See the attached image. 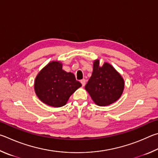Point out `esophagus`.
I'll list each match as a JSON object with an SVG mask.
<instances>
[{
	"mask_svg": "<svg viewBox=\"0 0 158 158\" xmlns=\"http://www.w3.org/2000/svg\"><path fill=\"white\" fill-rule=\"evenodd\" d=\"M81 84L82 85V87H84L85 85V84H86V81H85V79H82V80H81Z\"/></svg>",
	"mask_w": 158,
	"mask_h": 158,
	"instance_id": "1",
	"label": "esophagus"
}]
</instances>
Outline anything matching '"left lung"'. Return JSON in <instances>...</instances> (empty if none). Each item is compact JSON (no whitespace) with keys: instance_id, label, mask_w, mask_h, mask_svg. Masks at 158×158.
Here are the masks:
<instances>
[{"instance_id":"left-lung-1","label":"left lung","mask_w":158,"mask_h":158,"mask_svg":"<svg viewBox=\"0 0 158 158\" xmlns=\"http://www.w3.org/2000/svg\"><path fill=\"white\" fill-rule=\"evenodd\" d=\"M124 85L122 76L110 64L104 62L101 66L97 59L94 61L92 76L85 88L95 104L107 106L121 97Z\"/></svg>"}]
</instances>
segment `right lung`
Returning a JSON list of instances; mask_svg holds the SVG:
<instances>
[{
	"label": "right lung",
	"instance_id": "obj_1",
	"mask_svg": "<svg viewBox=\"0 0 158 158\" xmlns=\"http://www.w3.org/2000/svg\"><path fill=\"white\" fill-rule=\"evenodd\" d=\"M35 92L44 103L54 107L65 106L81 83L73 73L62 69V63L52 61L39 72L35 81Z\"/></svg>",
	"mask_w": 158,
	"mask_h": 158
}]
</instances>
